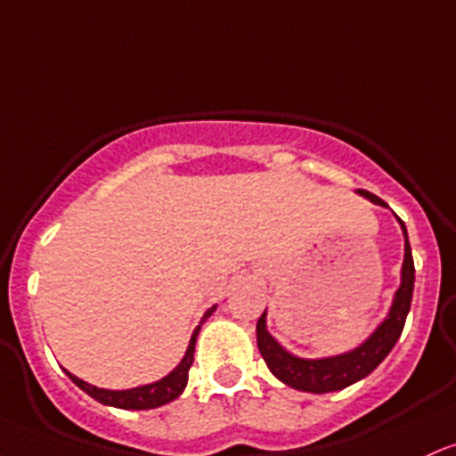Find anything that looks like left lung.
Segmentation results:
<instances>
[{
    "mask_svg": "<svg viewBox=\"0 0 456 456\" xmlns=\"http://www.w3.org/2000/svg\"><path fill=\"white\" fill-rule=\"evenodd\" d=\"M357 194L368 199L370 203L387 208V203H385L383 199L368 192V190H357ZM396 220L404 236V259L403 268H400V285L396 294H394V301L387 316L381 320V324H379L359 346L348 350V353L333 354V357H297V354L285 350L281 344L268 333L266 312L259 316L257 329H255V333H257V348L259 353H262V357L266 359V366L270 368V372H273L279 381L289 385L292 389H301V392L309 394L339 392V389L366 379L368 374L387 357L389 350H392L394 344L398 342L404 327V320H407L409 309H411L415 281V268L411 247H409L407 227H404V223L398 216Z\"/></svg>",
    "mask_w": 456,
    "mask_h": 456,
    "instance_id": "1",
    "label": "left lung"
}]
</instances>
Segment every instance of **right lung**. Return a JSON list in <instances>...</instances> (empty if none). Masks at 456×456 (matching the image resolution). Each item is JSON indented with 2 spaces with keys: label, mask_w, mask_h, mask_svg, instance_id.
Returning <instances> with one entry per match:
<instances>
[{
  "label": "right lung",
  "mask_w": 456,
  "mask_h": 456,
  "mask_svg": "<svg viewBox=\"0 0 456 456\" xmlns=\"http://www.w3.org/2000/svg\"><path fill=\"white\" fill-rule=\"evenodd\" d=\"M214 312H216V305H214V307H209L208 312L203 314L201 324L209 316H212ZM201 324L194 329L192 338H190V344L186 348V354L182 357V362H179L177 366H175L171 372L167 374V377L159 379V381L138 385V387H132V389H103V387H97V385H90L86 381H82V379L75 377V374L69 372V370H64V372H67V377L71 379V381L77 385L79 389H84L90 398H94L97 403H102V404H108V407L129 409V411L162 407V404L173 403L175 398L182 396V392L186 389L188 370L194 362V344H197L199 331H201Z\"/></svg>",
  "instance_id": "right-lung-1"
}]
</instances>
